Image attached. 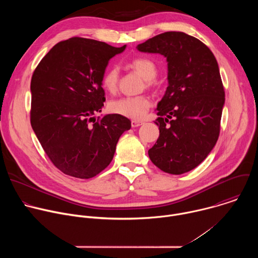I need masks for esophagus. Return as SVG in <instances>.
<instances>
[{"instance_id": "34e87169", "label": "esophagus", "mask_w": 258, "mask_h": 258, "mask_svg": "<svg viewBox=\"0 0 258 258\" xmlns=\"http://www.w3.org/2000/svg\"><path fill=\"white\" fill-rule=\"evenodd\" d=\"M143 122L142 121H138V120H132V126L133 127H137V126H140L142 125Z\"/></svg>"}]
</instances>
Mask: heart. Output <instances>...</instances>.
Wrapping results in <instances>:
<instances>
[{
  "label": "heart",
  "mask_w": 258,
  "mask_h": 258,
  "mask_svg": "<svg viewBox=\"0 0 258 258\" xmlns=\"http://www.w3.org/2000/svg\"><path fill=\"white\" fill-rule=\"evenodd\" d=\"M130 67L141 75L147 87H152L154 79L157 75L156 64L149 58L138 57L133 59L128 63ZM119 72L117 68L110 67L108 68L102 78L103 88L110 94H114L118 89ZM151 106L150 99L145 96H134V97H121L115 100L110 101L108 108L110 112L132 119H141L143 118L148 109Z\"/></svg>",
  "instance_id": "heart-1"
}]
</instances>
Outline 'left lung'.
<instances>
[{"instance_id": "1", "label": "left lung", "mask_w": 258, "mask_h": 258, "mask_svg": "<svg viewBox=\"0 0 258 258\" xmlns=\"http://www.w3.org/2000/svg\"><path fill=\"white\" fill-rule=\"evenodd\" d=\"M137 49L168 62V87L155 121L159 138L149 157L164 172H188L207 157L220 132L225 90L216 59L205 44L180 31L155 35Z\"/></svg>"}]
</instances>
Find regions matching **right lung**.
Here are the masks:
<instances>
[{"label":"right lung","instance_id":"add662e5","mask_svg":"<svg viewBox=\"0 0 258 258\" xmlns=\"http://www.w3.org/2000/svg\"><path fill=\"white\" fill-rule=\"evenodd\" d=\"M125 49L75 36L56 44L33 71L30 123L51 162L63 173L90 178L111 162L131 120L117 114L95 119L105 102L108 61Z\"/></svg>","mask_w":258,"mask_h":258}]
</instances>
